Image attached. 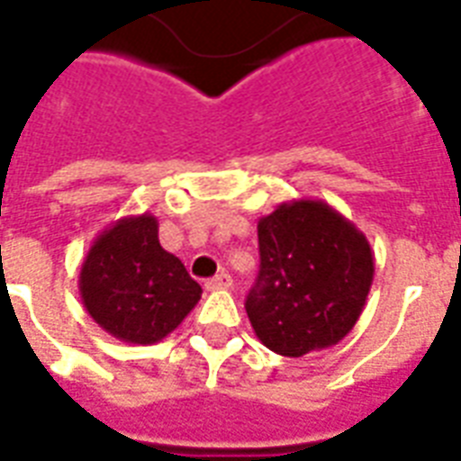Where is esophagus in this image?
<instances>
[{
    "instance_id": "obj_1",
    "label": "esophagus",
    "mask_w": 461,
    "mask_h": 461,
    "mask_svg": "<svg viewBox=\"0 0 461 461\" xmlns=\"http://www.w3.org/2000/svg\"><path fill=\"white\" fill-rule=\"evenodd\" d=\"M204 288H207V291H227V288H231V276L217 274L214 278H210V281L204 283Z\"/></svg>"
}]
</instances>
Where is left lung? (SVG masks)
Listing matches in <instances>:
<instances>
[{"instance_id":"obj_1","label":"left lung","mask_w":461,"mask_h":461,"mask_svg":"<svg viewBox=\"0 0 461 461\" xmlns=\"http://www.w3.org/2000/svg\"><path fill=\"white\" fill-rule=\"evenodd\" d=\"M249 322L271 352L303 357L352 332L374 283L364 231L322 200H291L258 220Z\"/></svg>"}]
</instances>
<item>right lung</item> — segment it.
<instances>
[{"mask_svg": "<svg viewBox=\"0 0 461 461\" xmlns=\"http://www.w3.org/2000/svg\"><path fill=\"white\" fill-rule=\"evenodd\" d=\"M77 285L92 320L129 344L161 342L203 295L183 261L161 247L149 212L122 217L92 241Z\"/></svg>", "mask_w": 461, "mask_h": 461, "instance_id": "obj_1", "label": "right lung"}]
</instances>
